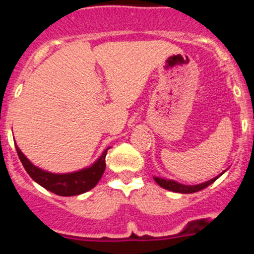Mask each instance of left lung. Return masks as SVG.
Returning a JSON list of instances; mask_svg holds the SVG:
<instances>
[{"label": "left lung", "instance_id": "8db88e82", "mask_svg": "<svg viewBox=\"0 0 254 254\" xmlns=\"http://www.w3.org/2000/svg\"><path fill=\"white\" fill-rule=\"evenodd\" d=\"M224 173V172H222ZM221 173V175H222ZM220 175V176H221ZM220 176L215 177V178L210 179V181L205 182V183H201V184H196V186H184V184H181V183H177L175 181H171V179H162V178H158V177H155V181L156 183L158 184L160 187H162V188L167 189V190H171V191H176V193H183V194H188V193H195V191H199L201 190V189L206 188V187H209L210 184L214 183L215 181H216L217 178H219Z\"/></svg>", "mask_w": 254, "mask_h": 254}]
</instances>
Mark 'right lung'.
<instances>
[{
	"label": "right lung",
	"instance_id": "obj_1",
	"mask_svg": "<svg viewBox=\"0 0 254 254\" xmlns=\"http://www.w3.org/2000/svg\"><path fill=\"white\" fill-rule=\"evenodd\" d=\"M108 148L89 168H84V170L73 173H66V175H55V173L45 172V171L35 167L23 155L18 146H16L18 157H19L20 162H22L23 167L27 171L28 175L32 177L33 181L50 190L51 193L61 196L78 195V194L86 193V191L91 190L93 187H96V184L103 176L104 170H106V156Z\"/></svg>",
	"mask_w": 254,
	"mask_h": 254
}]
</instances>
